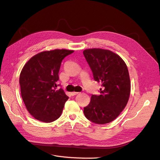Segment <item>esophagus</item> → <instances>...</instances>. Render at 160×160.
Masks as SVG:
<instances>
[{"label":"esophagus","instance_id":"34e87169","mask_svg":"<svg viewBox=\"0 0 160 160\" xmlns=\"http://www.w3.org/2000/svg\"><path fill=\"white\" fill-rule=\"evenodd\" d=\"M78 93H79L78 92H75V91L71 92V95H72V96H74V95H77V94H78Z\"/></svg>","mask_w":160,"mask_h":160}]
</instances>
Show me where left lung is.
Wrapping results in <instances>:
<instances>
[{"mask_svg": "<svg viewBox=\"0 0 160 160\" xmlns=\"http://www.w3.org/2000/svg\"><path fill=\"white\" fill-rule=\"evenodd\" d=\"M83 55L95 81L102 86L101 95H92L84 115L93 123H108L118 117L128 102L131 82L128 67L122 57L108 49H88Z\"/></svg>", "mask_w": 160, "mask_h": 160, "instance_id": "left-lung-1", "label": "left lung"}]
</instances>
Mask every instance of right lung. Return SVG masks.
<instances>
[{"label":"right lung","mask_w":160,"mask_h":160,"mask_svg":"<svg viewBox=\"0 0 160 160\" xmlns=\"http://www.w3.org/2000/svg\"><path fill=\"white\" fill-rule=\"evenodd\" d=\"M72 50L45 51L32 57L21 70L19 84L23 102L34 118L50 123L59 118L69 99L62 89L57 90L62 60Z\"/></svg>","instance_id":"1"}]
</instances>
